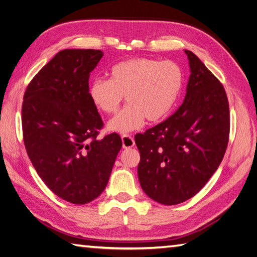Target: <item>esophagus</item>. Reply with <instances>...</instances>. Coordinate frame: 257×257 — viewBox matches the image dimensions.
I'll use <instances>...</instances> for the list:
<instances>
[{
  "instance_id": "obj_1",
  "label": "esophagus",
  "mask_w": 257,
  "mask_h": 257,
  "mask_svg": "<svg viewBox=\"0 0 257 257\" xmlns=\"http://www.w3.org/2000/svg\"><path fill=\"white\" fill-rule=\"evenodd\" d=\"M121 140H122V147L124 149L133 148L135 146V139L133 138V136L123 135V136H121Z\"/></svg>"
}]
</instances>
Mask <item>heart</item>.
<instances>
[{
  "instance_id": "1",
  "label": "heart",
  "mask_w": 257,
  "mask_h": 257,
  "mask_svg": "<svg viewBox=\"0 0 257 257\" xmlns=\"http://www.w3.org/2000/svg\"><path fill=\"white\" fill-rule=\"evenodd\" d=\"M183 76L178 64L153 58H130L109 69V79L96 78L90 83L92 104L104 114H113L126 96L128 102L108 121L114 133L129 134L144 119L159 121L173 109L182 89Z\"/></svg>"
}]
</instances>
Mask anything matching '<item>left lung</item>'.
<instances>
[{
  "label": "left lung",
  "mask_w": 257,
  "mask_h": 257,
  "mask_svg": "<svg viewBox=\"0 0 257 257\" xmlns=\"http://www.w3.org/2000/svg\"><path fill=\"white\" fill-rule=\"evenodd\" d=\"M185 101L166 120L135 137L143 191L165 205L191 199L218 168L229 141L223 85L191 51Z\"/></svg>",
  "instance_id": "8db88e82"
}]
</instances>
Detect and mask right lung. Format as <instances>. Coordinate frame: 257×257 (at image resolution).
I'll return each instance as SVG.
<instances>
[{
	"label": "right lung",
	"instance_id": "1",
	"mask_svg": "<svg viewBox=\"0 0 257 257\" xmlns=\"http://www.w3.org/2000/svg\"><path fill=\"white\" fill-rule=\"evenodd\" d=\"M100 50H63L32 78L24 94L23 137L38 175L57 196L85 204L106 187L122 142L98 140L103 121L89 96Z\"/></svg>",
	"mask_w": 257,
	"mask_h": 257
}]
</instances>
